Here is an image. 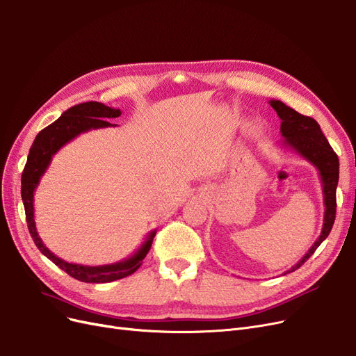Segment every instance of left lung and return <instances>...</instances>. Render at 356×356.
Returning <instances> with one entry per match:
<instances>
[{
  "instance_id": "8db88e82",
  "label": "left lung",
  "mask_w": 356,
  "mask_h": 356,
  "mask_svg": "<svg viewBox=\"0 0 356 356\" xmlns=\"http://www.w3.org/2000/svg\"><path fill=\"white\" fill-rule=\"evenodd\" d=\"M270 106L277 111L281 120V136L284 137L282 145L294 152L299 154L307 163H311L319 173L321 183H323L324 193V223L321 229V235L309 248L307 253L296 263V265L286 270L290 273L299 269L303 263L311 257L321 243L328 236L332 225L336 219V189L339 183V158L332 151L325 136L321 131L319 124L311 118L305 117L302 113L286 106L281 100H269ZM284 273V275H285Z\"/></svg>"
}]
</instances>
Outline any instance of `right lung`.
Instances as JSON below:
<instances>
[{
	"instance_id": "right-lung-1",
	"label": "right lung",
	"mask_w": 356,
	"mask_h": 356,
	"mask_svg": "<svg viewBox=\"0 0 356 356\" xmlns=\"http://www.w3.org/2000/svg\"><path fill=\"white\" fill-rule=\"evenodd\" d=\"M120 115L121 109L109 108L99 102L79 103V105L65 111L53 124L37 134L35 140H33L29 149L24 173H22V201H24L25 205L28 229L33 243H35L41 253L50 259L56 266H59L67 275H71L72 278L83 282H111L134 273L140 268L147 251L151 250L156 231L154 229V231L147 234L143 244L134 251V254L121 261L111 263V265L86 266L78 265V263L65 261L44 245L42 239L37 232L35 219H33V193H35L42 175L47 171L53 156L60 151V147L74 140L81 133L96 129L115 127L117 124H111L106 120L117 118Z\"/></svg>"
}]
</instances>
